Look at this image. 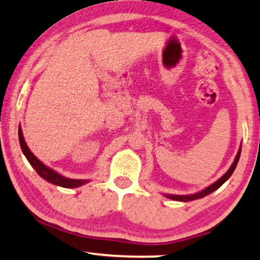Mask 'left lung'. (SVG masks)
Listing matches in <instances>:
<instances>
[{
  "mask_svg": "<svg viewBox=\"0 0 260 260\" xmlns=\"http://www.w3.org/2000/svg\"><path fill=\"white\" fill-rule=\"evenodd\" d=\"M240 153H241V146H240L239 152H238V154H236L234 162H233L231 168L228 169V172H226L222 177H219L217 181L213 182L212 185H210L209 187H206L205 189L200 190V192H198V193H194V194H188V196H177V194H164V196H166L167 198H169V199L177 200V202H190V200L200 199V198H203V197L210 194V193H212L213 190H216L217 188H219V187H221L223 183H224L226 180H228L229 177L232 176V174L234 173L236 166H238V162H239V158H240Z\"/></svg>",
  "mask_w": 260,
  "mask_h": 260,
  "instance_id": "1",
  "label": "left lung"
}]
</instances>
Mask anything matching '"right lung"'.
Wrapping results in <instances>:
<instances>
[{"instance_id": "add662e5", "label": "right lung", "mask_w": 260, "mask_h": 260, "mask_svg": "<svg viewBox=\"0 0 260 260\" xmlns=\"http://www.w3.org/2000/svg\"><path fill=\"white\" fill-rule=\"evenodd\" d=\"M19 141H20V146L22 152H24L25 157L27 158V160L34 167V169L37 172V174L41 177H43L44 180H47L48 182L52 183V185L56 186H61L64 187V188H75V187L83 186L85 183L88 182V180H75V179H68V177H64L60 175V174L52 170L51 168L43 164L41 160H39L37 157L35 156L34 153L31 152V150L28 149V146L26 145L24 136H22V131L21 127H19Z\"/></svg>"}]
</instances>
